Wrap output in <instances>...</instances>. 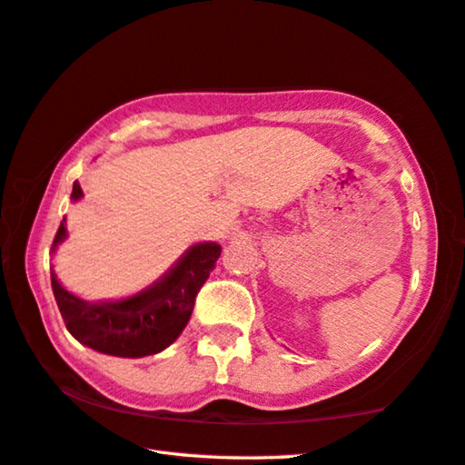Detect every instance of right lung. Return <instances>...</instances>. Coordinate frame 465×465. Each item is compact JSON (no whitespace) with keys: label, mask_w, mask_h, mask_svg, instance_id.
<instances>
[{"label":"right lung","mask_w":465,"mask_h":465,"mask_svg":"<svg viewBox=\"0 0 465 465\" xmlns=\"http://www.w3.org/2000/svg\"><path fill=\"white\" fill-rule=\"evenodd\" d=\"M83 198V188L74 182L72 201ZM65 219L55 233L54 250L65 240ZM221 246L203 242L169 269L159 282L124 300L86 302L74 296L51 272V287L65 329L91 350L120 358H143L163 351L180 337L194 311L196 293L215 267Z\"/></svg>","instance_id":"add662e5"}]
</instances>
